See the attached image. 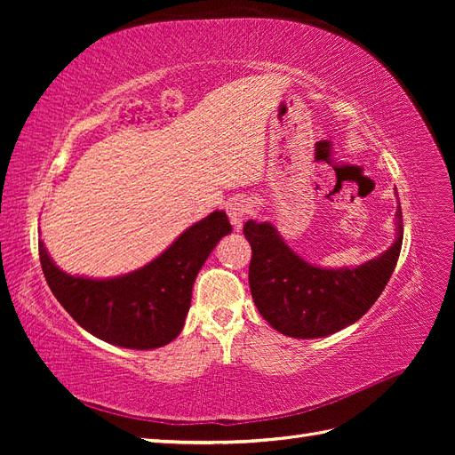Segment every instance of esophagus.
Segmentation results:
<instances>
[{
    "instance_id": "obj_1",
    "label": "esophagus",
    "mask_w": 455,
    "mask_h": 455,
    "mask_svg": "<svg viewBox=\"0 0 455 455\" xmlns=\"http://www.w3.org/2000/svg\"><path fill=\"white\" fill-rule=\"evenodd\" d=\"M251 209H252L251 203L243 199V197H233L226 203V212L229 216V222L233 224V228H235L237 231H241L246 216L251 214Z\"/></svg>"
}]
</instances>
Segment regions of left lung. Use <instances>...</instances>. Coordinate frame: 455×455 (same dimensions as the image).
<instances>
[{
  "label": "left lung",
  "mask_w": 455,
  "mask_h": 455,
  "mask_svg": "<svg viewBox=\"0 0 455 455\" xmlns=\"http://www.w3.org/2000/svg\"><path fill=\"white\" fill-rule=\"evenodd\" d=\"M396 194V191H395ZM396 239L378 258L356 267H319L298 256L269 222L249 220V283L259 315L288 338H324L356 323L374 306L395 271L403 246V212L396 203Z\"/></svg>",
  "instance_id": "obj_1"
}]
</instances>
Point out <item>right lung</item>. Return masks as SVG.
Returning a JSON list of instances; mask_svg holds the SVG:
<instances>
[{
    "mask_svg": "<svg viewBox=\"0 0 455 455\" xmlns=\"http://www.w3.org/2000/svg\"><path fill=\"white\" fill-rule=\"evenodd\" d=\"M228 233L231 224L226 212L214 211L149 264L112 279L62 271L44 243H39V259L51 292L89 334L119 347L156 349L182 332L197 273Z\"/></svg>",
    "mask_w": 455,
    "mask_h": 455,
    "instance_id": "1",
    "label": "right lung"
}]
</instances>
